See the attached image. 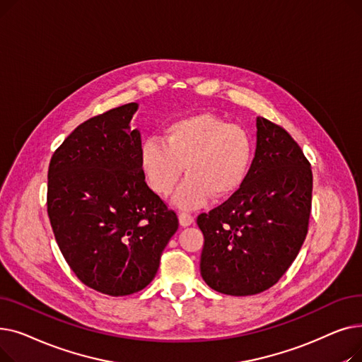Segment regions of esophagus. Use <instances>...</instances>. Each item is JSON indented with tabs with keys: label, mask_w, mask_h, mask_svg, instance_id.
<instances>
[{
	"label": "esophagus",
	"mask_w": 362,
	"mask_h": 362,
	"mask_svg": "<svg viewBox=\"0 0 362 362\" xmlns=\"http://www.w3.org/2000/svg\"><path fill=\"white\" fill-rule=\"evenodd\" d=\"M179 223L182 227L191 226L194 223V216H191L189 213H179Z\"/></svg>",
	"instance_id": "esophagus-1"
}]
</instances>
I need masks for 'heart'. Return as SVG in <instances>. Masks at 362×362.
Instances as JSON below:
<instances>
[{"mask_svg": "<svg viewBox=\"0 0 362 362\" xmlns=\"http://www.w3.org/2000/svg\"><path fill=\"white\" fill-rule=\"evenodd\" d=\"M252 142L242 127L213 112H195L168 123L164 141L148 138L139 146V167L152 192L165 197L186 170L187 177L171 202L194 210L213 195L233 197L248 176Z\"/></svg>", "mask_w": 362, "mask_h": 362, "instance_id": "obj_1", "label": "heart"}]
</instances>
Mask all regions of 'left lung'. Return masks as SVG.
Returning <instances> with one entry per match:
<instances>
[{
  "mask_svg": "<svg viewBox=\"0 0 362 362\" xmlns=\"http://www.w3.org/2000/svg\"><path fill=\"white\" fill-rule=\"evenodd\" d=\"M311 164L283 127L257 117V148L239 191L197 223L201 276L232 296L270 289L295 261L308 232Z\"/></svg>",
  "mask_w": 362,
  "mask_h": 362,
  "instance_id": "obj_1",
  "label": "left lung"
}]
</instances>
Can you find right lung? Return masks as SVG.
Returning a JSON list of instances; mask_svg holds the SVG:
<instances>
[{
  "label": "right lung",
  "mask_w": 362,
  "mask_h": 362,
  "mask_svg": "<svg viewBox=\"0 0 362 362\" xmlns=\"http://www.w3.org/2000/svg\"><path fill=\"white\" fill-rule=\"evenodd\" d=\"M130 103L76 127L48 168V217L59 248L86 286L110 296L142 291L156 277L179 220L148 187L141 132Z\"/></svg>",
  "instance_id": "add662e5"
}]
</instances>
